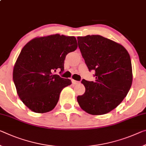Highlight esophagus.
<instances>
[{
	"label": "esophagus",
	"mask_w": 146,
	"mask_h": 146,
	"mask_svg": "<svg viewBox=\"0 0 146 146\" xmlns=\"http://www.w3.org/2000/svg\"><path fill=\"white\" fill-rule=\"evenodd\" d=\"M80 82L79 81H77V80H72V83L73 84H78V83H79Z\"/></svg>",
	"instance_id": "esophagus-1"
}]
</instances>
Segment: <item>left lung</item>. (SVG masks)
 <instances>
[{
  "label": "left lung",
  "instance_id": "left-lung-1",
  "mask_svg": "<svg viewBox=\"0 0 146 146\" xmlns=\"http://www.w3.org/2000/svg\"><path fill=\"white\" fill-rule=\"evenodd\" d=\"M78 45L95 81L82 83L85 92L77 97L80 108L92 115H102L116 108L133 82L131 58L123 46L99 35L77 37Z\"/></svg>",
  "mask_w": 146,
  "mask_h": 146
}]
</instances>
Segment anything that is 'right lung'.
I'll return each instance as SVG.
<instances>
[{
  "label": "right lung",
  "mask_w": 146,
  "mask_h": 146,
  "mask_svg": "<svg viewBox=\"0 0 146 146\" xmlns=\"http://www.w3.org/2000/svg\"><path fill=\"white\" fill-rule=\"evenodd\" d=\"M77 48L74 36L58 34L36 38L28 42L18 56L13 71V80L22 102L36 113L52 110L64 88L71 84L53 71L64 70L69 52Z\"/></svg>",
  "instance_id": "right-lung-1"
}]
</instances>
